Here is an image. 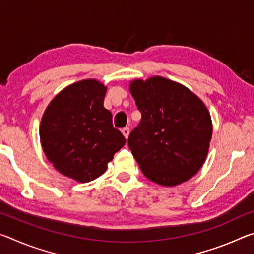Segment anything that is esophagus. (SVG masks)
<instances>
[{
  "instance_id": "esophagus-1",
  "label": "esophagus",
  "mask_w": 254,
  "mask_h": 254,
  "mask_svg": "<svg viewBox=\"0 0 254 254\" xmlns=\"http://www.w3.org/2000/svg\"><path fill=\"white\" fill-rule=\"evenodd\" d=\"M122 134L126 136V139H127L128 137V134H130V128L128 127H124L122 128Z\"/></svg>"
}]
</instances>
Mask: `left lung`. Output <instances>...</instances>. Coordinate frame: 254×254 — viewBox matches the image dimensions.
I'll return each instance as SVG.
<instances>
[{
	"mask_svg": "<svg viewBox=\"0 0 254 254\" xmlns=\"http://www.w3.org/2000/svg\"><path fill=\"white\" fill-rule=\"evenodd\" d=\"M130 92L142 118L127 143L143 175L166 187L187 182L208 153L207 107L186 86L161 76L132 80Z\"/></svg>",
	"mask_w": 254,
	"mask_h": 254,
	"instance_id": "8db88e82",
	"label": "left lung"
}]
</instances>
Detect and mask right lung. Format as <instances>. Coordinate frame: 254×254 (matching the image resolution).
I'll return each mask as SVG.
<instances>
[{"mask_svg":"<svg viewBox=\"0 0 254 254\" xmlns=\"http://www.w3.org/2000/svg\"><path fill=\"white\" fill-rule=\"evenodd\" d=\"M105 93L101 81L79 80L59 92L42 115L39 133L47 159L60 174L78 183L104 174L127 142L103 106Z\"/></svg>","mask_w":254,"mask_h":254,"instance_id":"obj_1","label":"right lung"}]
</instances>
